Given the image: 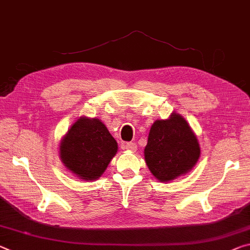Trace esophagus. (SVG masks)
<instances>
[{
  "label": "esophagus",
  "instance_id": "34e87169",
  "mask_svg": "<svg viewBox=\"0 0 250 250\" xmlns=\"http://www.w3.org/2000/svg\"><path fill=\"white\" fill-rule=\"evenodd\" d=\"M125 149L130 150V151H136L137 145L134 142H126V144H125Z\"/></svg>",
  "mask_w": 250,
  "mask_h": 250
}]
</instances>
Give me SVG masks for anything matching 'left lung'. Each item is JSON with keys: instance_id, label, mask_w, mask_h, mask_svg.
Masks as SVG:
<instances>
[{"instance_id": "8db88e82", "label": "left lung", "mask_w": 250, "mask_h": 250, "mask_svg": "<svg viewBox=\"0 0 250 250\" xmlns=\"http://www.w3.org/2000/svg\"><path fill=\"white\" fill-rule=\"evenodd\" d=\"M199 156L195 133L179 114L173 113L168 120H157L152 125L145 159L158 180L170 181L188 172Z\"/></svg>"}]
</instances>
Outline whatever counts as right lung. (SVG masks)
I'll use <instances>...</instances> for the list:
<instances>
[{"label":"right lung","instance_id":"1","mask_svg":"<svg viewBox=\"0 0 250 250\" xmlns=\"http://www.w3.org/2000/svg\"><path fill=\"white\" fill-rule=\"evenodd\" d=\"M117 150V141L100 120L80 118L63 138L60 157L74 175L94 180L104 172Z\"/></svg>","mask_w":250,"mask_h":250}]
</instances>
